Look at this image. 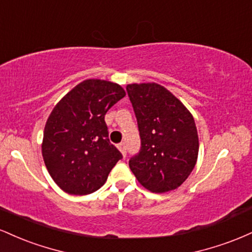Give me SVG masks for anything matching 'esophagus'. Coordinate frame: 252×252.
Instances as JSON below:
<instances>
[{
	"mask_svg": "<svg viewBox=\"0 0 252 252\" xmlns=\"http://www.w3.org/2000/svg\"><path fill=\"white\" fill-rule=\"evenodd\" d=\"M117 147H118V149L121 150V153H122L123 156H126V144L124 142H121V143H118Z\"/></svg>",
	"mask_w": 252,
	"mask_h": 252,
	"instance_id": "1",
	"label": "esophagus"
}]
</instances>
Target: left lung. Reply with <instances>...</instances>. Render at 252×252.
Segmentation results:
<instances>
[{
  "instance_id": "obj_1",
  "label": "left lung",
  "mask_w": 252,
  "mask_h": 252,
  "mask_svg": "<svg viewBox=\"0 0 252 252\" xmlns=\"http://www.w3.org/2000/svg\"><path fill=\"white\" fill-rule=\"evenodd\" d=\"M126 92L141 138L140 152L129 160L130 169L150 192L178 189L198 158L194 118L174 94L158 84H130Z\"/></svg>"
}]
</instances>
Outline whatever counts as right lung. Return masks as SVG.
<instances>
[{
  "label": "right lung",
  "mask_w": 252,
  "mask_h": 252,
  "mask_svg": "<svg viewBox=\"0 0 252 252\" xmlns=\"http://www.w3.org/2000/svg\"><path fill=\"white\" fill-rule=\"evenodd\" d=\"M126 96L118 84L88 79L54 106L45 126L42 156L54 182L68 194L96 192L121 158L104 117Z\"/></svg>",
  "instance_id": "right-lung-1"
}]
</instances>
